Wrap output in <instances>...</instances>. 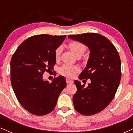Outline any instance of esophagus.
Segmentation results:
<instances>
[{"label": "esophagus", "mask_w": 133, "mask_h": 133, "mask_svg": "<svg viewBox=\"0 0 133 133\" xmlns=\"http://www.w3.org/2000/svg\"><path fill=\"white\" fill-rule=\"evenodd\" d=\"M73 81L72 80V79H68V78H67L66 79V82H67V84H71V83H73Z\"/></svg>", "instance_id": "esophagus-1"}]
</instances>
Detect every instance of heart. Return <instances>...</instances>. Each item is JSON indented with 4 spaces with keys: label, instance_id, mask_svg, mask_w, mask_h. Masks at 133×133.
Wrapping results in <instances>:
<instances>
[{
    "label": "heart",
    "instance_id": "heart-1",
    "mask_svg": "<svg viewBox=\"0 0 133 133\" xmlns=\"http://www.w3.org/2000/svg\"><path fill=\"white\" fill-rule=\"evenodd\" d=\"M69 47L74 53V55L77 56H81L86 50V47L82 42L79 41H72L69 44ZM62 52V47H58L55 51V57L56 59H58L60 57ZM80 71L79 67L76 65H71L68 64H64L62 65L59 69V72L61 75L68 77H73Z\"/></svg>",
    "mask_w": 133,
    "mask_h": 133
}]
</instances>
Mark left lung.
I'll list each match as a JSON object with an SVG mask.
<instances>
[{
    "label": "left lung",
    "instance_id": "1",
    "mask_svg": "<svg viewBox=\"0 0 133 133\" xmlns=\"http://www.w3.org/2000/svg\"><path fill=\"white\" fill-rule=\"evenodd\" d=\"M68 37L82 42L90 50L88 64L79 78L90 79L91 82L84 88L85 85L74 81L77 92L73 96V104L79 113L94 115L105 109L115 96L121 78L119 55L111 41L99 34L89 32Z\"/></svg>",
    "mask_w": 133,
    "mask_h": 133
}]
</instances>
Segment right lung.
<instances>
[{
    "mask_svg": "<svg viewBox=\"0 0 133 133\" xmlns=\"http://www.w3.org/2000/svg\"><path fill=\"white\" fill-rule=\"evenodd\" d=\"M65 36H33L24 41L12 55L10 81L14 92L23 108L34 115H45L54 110L66 86L62 76L55 77L51 83L42 79L45 71L54 69L55 51Z\"/></svg>",
    "mask_w": 133,
    "mask_h": 133,
    "instance_id": "1",
    "label": "right lung"
}]
</instances>
